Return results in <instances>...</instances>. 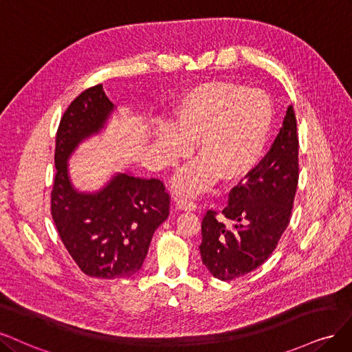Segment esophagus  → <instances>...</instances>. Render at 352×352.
Returning a JSON list of instances; mask_svg holds the SVG:
<instances>
[{"label": "esophagus", "mask_w": 352, "mask_h": 352, "mask_svg": "<svg viewBox=\"0 0 352 352\" xmlns=\"http://www.w3.org/2000/svg\"><path fill=\"white\" fill-rule=\"evenodd\" d=\"M177 208L181 210H196L197 205L190 199H179L177 201Z\"/></svg>", "instance_id": "obj_1"}]
</instances>
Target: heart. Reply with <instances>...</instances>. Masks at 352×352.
<instances>
[{"label":"heart","instance_id":"obj_1","mask_svg":"<svg viewBox=\"0 0 352 352\" xmlns=\"http://www.w3.org/2000/svg\"><path fill=\"white\" fill-rule=\"evenodd\" d=\"M274 124L269 96L230 82L197 85L174 109L173 124L155 129V139L168 164H175L196 142L201 157L174 179L181 196H195L219 177L236 181L252 171L262 156Z\"/></svg>","mask_w":352,"mask_h":352}]
</instances>
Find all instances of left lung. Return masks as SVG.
Returning a JSON list of instances; mask_svg holds the SVG:
<instances>
[{"label":"left lung","instance_id":"1","mask_svg":"<svg viewBox=\"0 0 352 352\" xmlns=\"http://www.w3.org/2000/svg\"><path fill=\"white\" fill-rule=\"evenodd\" d=\"M297 184V118L288 107L267 155L231 190L226 222L213 210L201 221V262L214 278L231 280L266 262L289 223Z\"/></svg>","mask_w":352,"mask_h":352}]
</instances>
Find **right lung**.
I'll use <instances>...</instances> for the list:
<instances>
[{
    "instance_id": "right-lung-1",
    "label": "right lung",
    "mask_w": 352,
    "mask_h": 352,
    "mask_svg": "<svg viewBox=\"0 0 352 352\" xmlns=\"http://www.w3.org/2000/svg\"><path fill=\"white\" fill-rule=\"evenodd\" d=\"M117 111L102 85L78 95L61 118L55 142L51 213L61 241L87 276L130 278L142 269L152 236L169 214V196L156 178L116 173L99 190L74 187L69 161L100 134Z\"/></svg>"
}]
</instances>
